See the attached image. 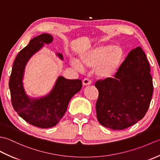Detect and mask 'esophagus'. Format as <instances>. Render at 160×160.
<instances>
[{"mask_svg":"<svg viewBox=\"0 0 160 160\" xmlns=\"http://www.w3.org/2000/svg\"><path fill=\"white\" fill-rule=\"evenodd\" d=\"M82 84L84 86H88V85H90L91 84V80L89 78H84L82 81Z\"/></svg>","mask_w":160,"mask_h":160,"instance_id":"34e87169","label":"esophagus"}]
</instances>
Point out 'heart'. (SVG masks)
<instances>
[{
  "label": "heart",
  "instance_id": "obj_1",
  "mask_svg": "<svg viewBox=\"0 0 160 160\" xmlns=\"http://www.w3.org/2000/svg\"><path fill=\"white\" fill-rule=\"evenodd\" d=\"M125 57V50L120 45H101L80 54V63L71 59L70 64L78 71H82L84 68L95 69L98 78L108 80L120 69Z\"/></svg>",
  "mask_w": 160,
  "mask_h": 160
}]
</instances>
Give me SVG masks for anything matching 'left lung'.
Masks as SVG:
<instances>
[{
  "mask_svg": "<svg viewBox=\"0 0 160 160\" xmlns=\"http://www.w3.org/2000/svg\"><path fill=\"white\" fill-rule=\"evenodd\" d=\"M150 71L147 56L138 47L128 53L115 78L97 81L96 108L102 125L122 130L144 117L153 92Z\"/></svg>",
  "mask_w": 160,
  "mask_h": 160,
  "instance_id": "1",
  "label": "left lung"
}]
</instances>
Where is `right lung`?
Listing matches in <instances>:
<instances>
[{
  "label": "right lung",
  "mask_w": 160,
  "mask_h": 160,
  "mask_svg": "<svg viewBox=\"0 0 160 160\" xmlns=\"http://www.w3.org/2000/svg\"><path fill=\"white\" fill-rule=\"evenodd\" d=\"M52 41L53 36L48 33H42L30 40L28 45L17 55L9 82L14 110L29 124L42 128L53 127L58 123L65 113L71 98L79 92L82 86L81 80H69L59 76L47 96L33 98L27 95L22 83L26 64L44 44ZM56 54L63 60L62 54Z\"/></svg>",
  "instance_id": "1"
}]
</instances>
